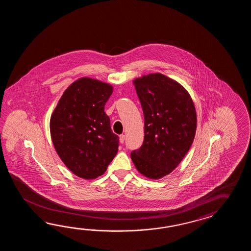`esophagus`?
<instances>
[{
  "mask_svg": "<svg viewBox=\"0 0 251 251\" xmlns=\"http://www.w3.org/2000/svg\"><path fill=\"white\" fill-rule=\"evenodd\" d=\"M124 142H125V135L124 134H120L119 135V143L120 144H124Z\"/></svg>",
  "mask_w": 251,
  "mask_h": 251,
  "instance_id": "esophagus-1",
  "label": "esophagus"
}]
</instances>
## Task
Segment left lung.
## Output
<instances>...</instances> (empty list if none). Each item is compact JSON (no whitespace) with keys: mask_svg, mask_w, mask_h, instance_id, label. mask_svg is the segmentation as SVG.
<instances>
[{"mask_svg":"<svg viewBox=\"0 0 251 251\" xmlns=\"http://www.w3.org/2000/svg\"><path fill=\"white\" fill-rule=\"evenodd\" d=\"M144 116V140L131 153L136 170L160 179L181 162L197 131V112L188 91L160 73L133 80Z\"/></svg>","mask_w":251,"mask_h":251,"instance_id":"left-lung-1","label":"left lung"}]
</instances>
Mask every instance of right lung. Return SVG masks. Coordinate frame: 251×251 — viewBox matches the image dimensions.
<instances>
[{
    "instance_id": "add662e5",
    "label": "right lung",
    "mask_w": 251,
    "mask_h": 251,
    "mask_svg": "<svg viewBox=\"0 0 251 251\" xmlns=\"http://www.w3.org/2000/svg\"><path fill=\"white\" fill-rule=\"evenodd\" d=\"M112 85L82 77L64 91L50 118V133L60 159L75 175L94 179L118 153V136L104 111Z\"/></svg>"
}]
</instances>
